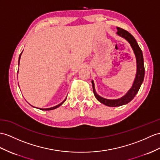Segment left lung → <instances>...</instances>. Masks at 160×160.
<instances>
[{"label": "left lung", "mask_w": 160, "mask_h": 160, "mask_svg": "<svg viewBox=\"0 0 160 160\" xmlns=\"http://www.w3.org/2000/svg\"><path fill=\"white\" fill-rule=\"evenodd\" d=\"M118 29V32L117 34L119 35L120 37L126 39L128 42H130V44L132 47V49H133L136 59V65H137V71H136V78L134 81V83L132 85V88L129 91L127 92L125 96H123L121 98L116 99V100H108L100 96L99 95L97 94L95 90L94 87V83L93 81H92V88H93V92L94 93V96L100 102L102 103L105 105H107L108 107H119L122 105L128 104L130 102V101L134 98V96L136 95V93H138L140 88H141V85L143 82L144 77H145V66H144V60H143V55L142 50L138 46L137 42H136L134 37L132 35L128 32L127 30H123L121 28H117Z\"/></svg>", "instance_id": "left-lung-1"}]
</instances>
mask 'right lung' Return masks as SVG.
Segmentation results:
<instances>
[{"label":"right lung","instance_id":"add662e5","mask_svg":"<svg viewBox=\"0 0 160 160\" xmlns=\"http://www.w3.org/2000/svg\"><path fill=\"white\" fill-rule=\"evenodd\" d=\"M22 53H21V54H20V56H19V60H20V56H21V55H22ZM67 100V98H66L63 102H61L60 104H59L58 105H57V106H55V107H51V108H39V109H41V110H44V111H50V110H53V109H55V108H58V107H59L60 106H61V105L63 104L64 102H65V100Z\"/></svg>","mask_w":160,"mask_h":160}]
</instances>
